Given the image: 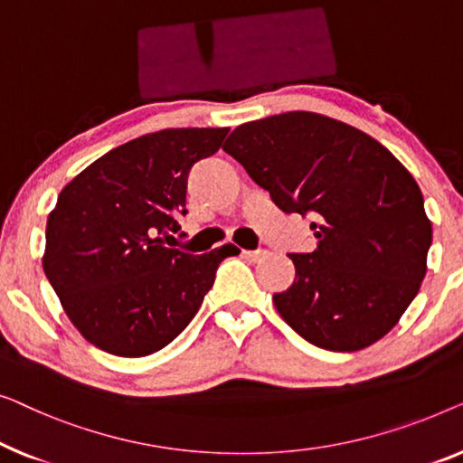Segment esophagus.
Listing matches in <instances>:
<instances>
[{
    "label": "esophagus",
    "instance_id": "34e87169",
    "mask_svg": "<svg viewBox=\"0 0 463 463\" xmlns=\"http://www.w3.org/2000/svg\"><path fill=\"white\" fill-rule=\"evenodd\" d=\"M243 256L250 262H260V260L266 258V250H243Z\"/></svg>",
    "mask_w": 463,
    "mask_h": 463
}]
</instances>
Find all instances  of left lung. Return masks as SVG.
Instances as JSON below:
<instances>
[{
    "label": "left lung",
    "instance_id": "1",
    "mask_svg": "<svg viewBox=\"0 0 463 463\" xmlns=\"http://www.w3.org/2000/svg\"><path fill=\"white\" fill-rule=\"evenodd\" d=\"M224 151L283 212L317 220V250L289 253L294 283L272 296L283 321L334 353L382 340L418 296L432 243L407 167L361 129L310 110L243 123Z\"/></svg>",
    "mask_w": 463,
    "mask_h": 463
}]
</instances>
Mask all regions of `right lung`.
<instances>
[{"instance_id": "1", "label": "right lung", "mask_w": 463, "mask_h": 463, "mask_svg": "<svg viewBox=\"0 0 463 463\" xmlns=\"http://www.w3.org/2000/svg\"><path fill=\"white\" fill-rule=\"evenodd\" d=\"M229 128H174L113 148L58 194L45 226L43 272L90 344L115 356L153 354L197 315L232 243L193 256L164 245L186 213V182Z\"/></svg>"}]
</instances>
